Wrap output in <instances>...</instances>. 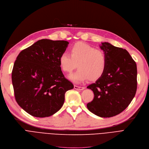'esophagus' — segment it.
Wrapping results in <instances>:
<instances>
[{"label":"esophagus","mask_w":149,"mask_h":149,"mask_svg":"<svg viewBox=\"0 0 149 149\" xmlns=\"http://www.w3.org/2000/svg\"><path fill=\"white\" fill-rule=\"evenodd\" d=\"M74 88L75 89H76V90H79V91H82V90H83V89H84V87L78 86H76V85H74Z\"/></svg>","instance_id":"1"}]
</instances>
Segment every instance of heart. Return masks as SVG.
<instances>
[{
  "label": "heart",
  "mask_w": 149,
  "mask_h": 149,
  "mask_svg": "<svg viewBox=\"0 0 149 149\" xmlns=\"http://www.w3.org/2000/svg\"><path fill=\"white\" fill-rule=\"evenodd\" d=\"M70 54H61L59 57L61 69L65 73H71L76 66L78 70L69 78L76 83L86 79L95 81L104 75L107 65L105 52L83 42L74 44L70 48Z\"/></svg>",
  "instance_id": "obj_1"
}]
</instances>
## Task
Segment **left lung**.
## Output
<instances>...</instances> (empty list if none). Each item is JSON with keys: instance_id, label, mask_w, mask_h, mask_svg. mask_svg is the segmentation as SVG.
Returning <instances> with one entry per match:
<instances>
[{"instance_id": "8db88e82", "label": "left lung", "mask_w": 149, "mask_h": 149, "mask_svg": "<svg viewBox=\"0 0 149 149\" xmlns=\"http://www.w3.org/2000/svg\"><path fill=\"white\" fill-rule=\"evenodd\" d=\"M107 65L101 78L87 87L94 97L87 104L88 110L100 117L120 114L128 107L137 90V65L126 49L102 42Z\"/></svg>"}]
</instances>
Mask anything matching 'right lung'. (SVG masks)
I'll return each instance as SVG.
<instances>
[{
    "label": "right lung",
    "instance_id": "1",
    "mask_svg": "<svg viewBox=\"0 0 149 149\" xmlns=\"http://www.w3.org/2000/svg\"><path fill=\"white\" fill-rule=\"evenodd\" d=\"M68 44L66 40L43 39L17 57L12 73L15 100L29 115L39 118L54 115L63 106L65 92L73 89L59 63Z\"/></svg>",
    "mask_w": 149,
    "mask_h": 149
}]
</instances>
